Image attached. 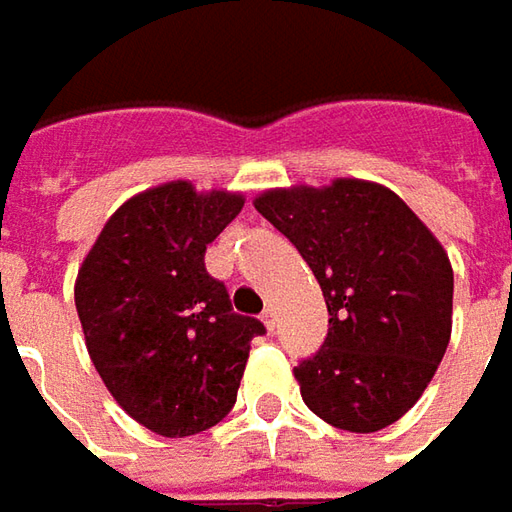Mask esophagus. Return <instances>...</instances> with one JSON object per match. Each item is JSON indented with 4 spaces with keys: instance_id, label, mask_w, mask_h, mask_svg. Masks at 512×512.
Here are the masks:
<instances>
[{
    "instance_id": "obj_1",
    "label": "esophagus",
    "mask_w": 512,
    "mask_h": 512,
    "mask_svg": "<svg viewBox=\"0 0 512 512\" xmlns=\"http://www.w3.org/2000/svg\"><path fill=\"white\" fill-rule=\"evenodd\" d=\"M260 320L266 323V328H269V331H274V328H277V311H274L272 306H269V309L260 314Z\"/></svg>"
}]
</instances>
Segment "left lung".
Listing matches in <instances>:
<instances>
[{
    "mask_svg": "<svg viewBox=\"0 0 512 512\" xmlns=\"http://www.w3.org/2000/svg\"><path fill=\"white\" fill-rule=\"evenodd\" d=\"M255 209L326 297V340L294 368L303 402L340 431L394 425L448 348L453 269L442 243L391 189L354 178L272 189Z\"/></svg>",
    "mask_w": 512,
    "mask_h": 512,
    "instance_id": "obj_1",
    "label": "left lung"
}]
</instances>
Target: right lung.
<instances>
[{
    "label": "right lung",
    "mask_w": 512,
    "mask_h": 512,
    "mask_svg": "<svg viewBox=\"0 0 512 512\" xmlns=\"http://www.w3.org/2000/svg\"><path fill=\"white\" fill-rule=\"evenodd\" d=\"M240 209L232 192L155 186L115 212L79 269L76 311L98 377L135 422L169 439L232 411L252 340L266 334L232 311L203 263Z\"/></svg>",
    "instance_id": "obj_1"
}]
</instances>
